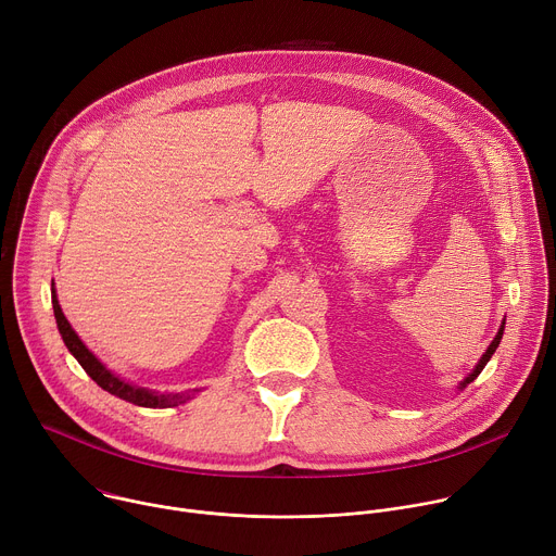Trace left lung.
<instances>
[{
	"label": "left lung",
	"instance_id": "1",
	"mask_svg": "<svg viewBox=\"0 0 556 556\" xmlns=\"http://www.w3.org/2000/svg\"><path fill=\"white\" fill-rule=\"evenodd\" d=\"M502 334H504V324H502V328H500V332H497V337H495V339H493V343H491V345H489V350H486V352H484V356H482V358H480V363H478V367H475V369H472V371H470V374H468V376H466V378H464V380H462V382H459V389H464V387H466V384H468V382H472V380H475V378H478V376H480V374H482V369H484V367H486V363H489V361H491V356H493V354H495V350H497V345H500V341H502Z\"/></svg>",
	"mask_w": 556,
	"mask_h": 556
}]
</instances>
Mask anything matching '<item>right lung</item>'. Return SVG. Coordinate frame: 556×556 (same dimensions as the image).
<instances>
[{
	"label": "right lung",
	"instance_id": "add662e5",
	"mask_svg": "<svg viewBox=\"0 0 556 556\" xmlns=\"http://www.w3.org/2000/svg\"><path fill=\"white\" fill-rule=\"evenodd\" d=\"M52 307H54V319H56V326H59V332H61V339L65 343V348L70 350V354L78 361V365H81L86 369V374L99 384L103 387L105 391H110L112 395H118L121 401H127L131 405H138V407H176L185 401H189V395H165V393H153L149 389H142V387H134L125 380H121L118 376H114L110 369L103 367V363L84 345V341L76 337V332L72 330V326L67 324V319L61 312V305H59V299L54 294V283H52Z\"/></svg>",
	"mask_w": 556,
	"mask_h": 556
}]
</instances>
